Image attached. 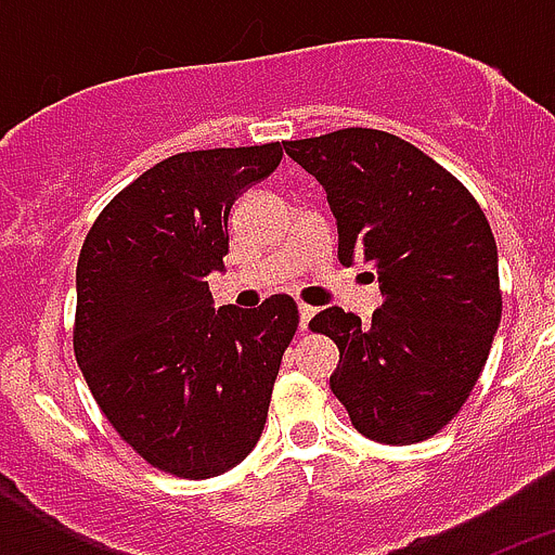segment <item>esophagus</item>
Masks as SVG:
<instances>
[{
    "instance_id": "obj_1",
    "label": "esophagus",
    "mask_w": 555,
    "mask_h": 555,
    "mask_svg": "<svg viewBox=\"0 0 555 555\" xmlns=\"http://www.w3.org/2000/svg\"><path fill=\"white\" fill-rule=\"evenodd\" d=\"M313 313H317V308L300 306V327H302V331H308V325H311V320H313Z\"/></svg>"
}]
</instances>
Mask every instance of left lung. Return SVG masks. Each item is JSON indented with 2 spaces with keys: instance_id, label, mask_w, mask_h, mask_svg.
Segmentation results:
<instances>
[{
  "instance_id": "obj_1",
  "label": "left lung",
  "mask_w": 555,
  "mask_h": 555,
  "mask_svg": "<svg viewBox=\"0 0 555 555\" xmlns=\"http://www.w3.org/2000/svg\"><path fill=\"white\" fill-rule=\"evenodd\" d=\"M283 146L325 189L338 261L375 263L384 294L370 325L338 306L311 320L338 347L333 395L366 439L423 442L461 411L500 325L492 228L448 169L391 132L347 127Z\"/></svg>"
}]
</instances>
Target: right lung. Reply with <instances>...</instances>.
Masks as SVG:
<instances>
[{"label": "right lung", "mask_w": 555, "mask_h": 555, "mask_svg": "<svg viewBox=\"0 0 555 555\" xmlns=\"http://www.w3.org/2000/svg\"><path fill=\"white\" fill-rule=\"evenodd\" d=\"M283 144L180 152L105 205L77 261L75 356L107 423L146 464L203 480L261 439L297 302L214 308L228 217Z\"/></svg>", "instance_id": "right-lung-1"}]
</instances>
